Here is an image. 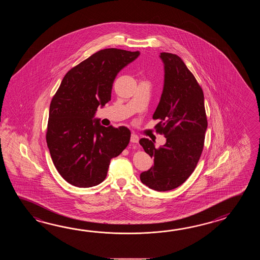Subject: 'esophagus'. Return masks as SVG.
I'll list each match as a JSON object with an SVG mask.
<instances>
[{
    "label": "esophagus",
    "instance_id": "34e87169",
    "mask_svg": "<svg viewBox=\"0 0 260 260\" xmlns=\"http://www.w3.org/2000/svg\"><path fill=\"white\" fill-rule=\"evenodd\" d=\"M130 141H131L132 143H138L139 138H138V135L132 134V135H131V138H130Z\"/></svg>",
    "mask_w": 260,
    "mask_h": 260
}]
</instances>
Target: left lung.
I'll return each mask as SVG.
<instances>
[{
	"mask_svg": "<svg viewBox=\"0 0 260 260\" xmlns=\"http://www.w3.org/2000/svg\"><path fill=\"white\" fill-rule=\"evenodd\" d=\"M165 64V84L153 119L160 122L156 132L166 143L160 148L148 138L139 144L154 159V165L140 174L141 182L157 191L179 187L193 173L204 149L207 128L203 89L182 59L160 53Z\"/></svg>",
	"mask_w": 260,
	"mask_h": 260,
	"instance_id": "8db88e82",
	"label": "left lung"
}]
</instances>
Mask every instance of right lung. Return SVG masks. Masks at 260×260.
<instances>
[{
  "instance_id": "right-lung-1",
  "label": "right lung",
  "mask_w": 260,
  "mask_h": 260,
  "mask_svg": "<svg viewBox=\"0 0 260 260\" xmlns=\"http://www.w3.org/2000/svg\"><path fill=\"white\" fill-rule=\"evenodd\" d=\"M139 54L100 50L67 72L52 99L46 142L56 170L75 187L102 182L111 159L129 144L127 127H105L93 118L98 107L111 100L117 74Z\"/></svg>"
}]
</instances>
